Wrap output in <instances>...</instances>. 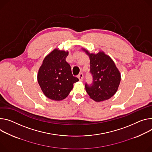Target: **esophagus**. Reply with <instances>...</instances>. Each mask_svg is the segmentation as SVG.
I'll return each mask as SVG.
<instances>
[{
	"mask_svg": "<svg viewBox=\"0 0 152 152\" xmlns=\"http://www.w3.org/2000/svg\"><path fill=\"white\" fill-rule=\"evenodd\" d=\"M77 77H78V79H79V80L82 81V80L84 79V75H83V74H82V73H80V74H79V75L77 76Z\"/></svg>",
	"mask_w": 152,
	"mask_h": 152,
	"instance_id": "esophagus-1",
	"label": "esophagus"
}]
</instances>
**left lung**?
Listing matches in <instances>:
<instances>
[{"instance_id":"left-lung-1","label":"left lung","mask_w":152,"mask_h":152,"mask_svg":"<svg viewBox=\"0 0 152 152\" xmlns=\"http://www.w3.org/2000/svg\"><path fill=\"white\" fill-rule=\"evenodd\" d=\"M88 54L90 60V72L93 77L92 84L86 83V90L90 97L96 102L112 98L117 91L121 81V74L113 61L103 51Z\"/></svg>"}]
</instances>
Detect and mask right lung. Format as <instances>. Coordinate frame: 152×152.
I'll return each instance as SVG.
<instances>
[{
    "instance_id": "1",
    "label": "right lung",
    "mask_w": 152,
    "mask_h": 152,
    "mask_svg": "<svg viewBox=\"0 0 152 152\" xmlns=\"http://www.w3.org/2000/svg\"><path fill=\"white\" fill-rule=\"evenodd\" d=\"M68 51L54 49L45 58L39 68L38 83L47 97L51 100L66 98L79 80L73 76L70 65L65 61Z\"/></svg>"
}]
</instances>
